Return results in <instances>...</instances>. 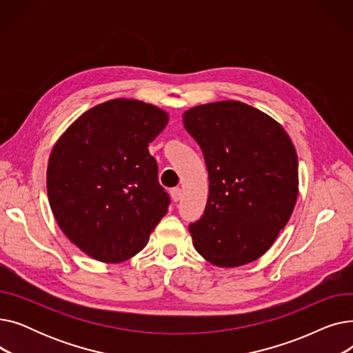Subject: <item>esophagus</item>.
<instances>
[{
	"instance_id": "34e87169",
	"label": "esophagus",
	"mask_w": 353,
	"mask_h": 353,
	"mask_svg": "<svg viewBox=\"0 0 353 353\" xmlns=\"http://www.w3.org/2000/svg\"><path fill=\"white\" fill-rule=\"evenodd\" d=\"M170 196H172V200L173 201H179L180 197H181V189L180 188H174L170 190Z\"/></svg>"
}]
</instances>
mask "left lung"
I'll return each mask as SVG.
<instances>
[{
    "label": "left lung",
    "mask_w": 353,
    "mask_h": 353,
    "mask_svg": "<svg viewBox=\"0 0 353 353\" xmlns=\"http://www.w3.org/2000/svg\"><path fill=\"white\" fill-rule=\"evenodd\" d=\"M183 124L209 172L205 213L189 226L194 249L219 268L248 265L270 249L294 209V145L276 120L234 100L196 105Z\"/></svg>",
    "instance_id": "obj_1"
}]
</instances>
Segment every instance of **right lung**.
<instances>
[{"label": "right lung", "instance_id": "obj_1", "mask_svg": "<svg viewBox=\"0 0 353 353\" xmlns=\"http://www.w3.org/2000/svg\"><path fill=\"white\" fill-rule=\"evenodd\" d=\"M169 123L164 110L114 99L87 110L54 144L47 194L63 233L87 256L120 263L147 245L169 209L150 144Z\"/></svg>", "mask_w": 353, "mask_h": 353}]
</instances>
